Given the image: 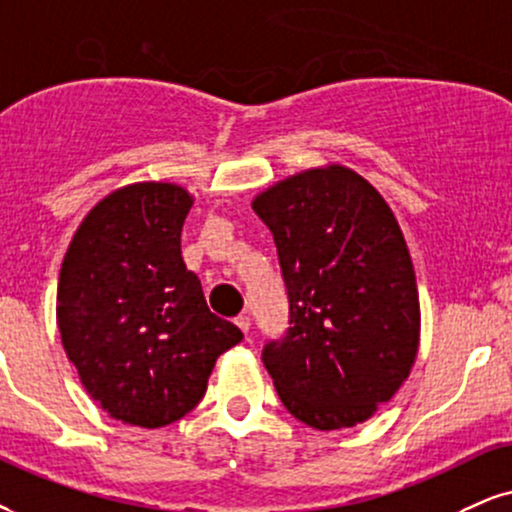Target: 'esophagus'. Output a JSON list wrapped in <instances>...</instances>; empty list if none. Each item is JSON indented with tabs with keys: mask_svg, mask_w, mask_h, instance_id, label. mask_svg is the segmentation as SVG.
Returning a JSON list of instances; mask_svg holds the SVG:
<instances>
[{
	"mask_svg": "<svg viewBox=\"0 0 512 512\" xmlns=\"http://www.w3.org/2000/svg\"><path fill=\"white\" fill-rule=\"evenodd\" d=\"M235 325L239 327V330H242L244 334H249V327H251V318L249 315H237L235 318Z\"/></svg>",
	"mask_w": 512,
	"mask_h": 512,
	"instance_id": "esophagus-1",
	"label": "esophagus"
}]
</instances>
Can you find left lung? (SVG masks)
Masks as SVG:
<instances>
[{"instance_id":"8db88e82","label":"left lung","mask_w":512,"mask_h":512,"mask_svg":"<svg viewBox=\"0 0 512 512\" xmlns=\"http://www.w3.org/2000/svg\"><path fill=\"white\" fill-rule=\"evenodd\" d=\"M273 232L289 327L263 346L285 408L313 430L365 422L399 391L420 344L406 239L382 194L351 168H311L254 199Z\"/></svg>"}]
</instances>
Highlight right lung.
Returning a JSON list of instances; mask_svg holds the SVG:
<instances>
[{
  "mask_svg": "<svg viewBox=\"0 0 512 512\" xmlns=\"http://www.w3.org/2000/svg\"><path fill=\"white\" fill-rule=\"evenodd\" d=\"M194 199L135 182L87 213L61 263L56 323L82 387L111 418L154 430L204 399L220 353L242 342L208 311L180 235Z\"/></svg>",
  "mask_w": 512,
  "mask_h": 512,
  "instance_id": "obj_1",
  "label": "right lung"
}]
</instances>
